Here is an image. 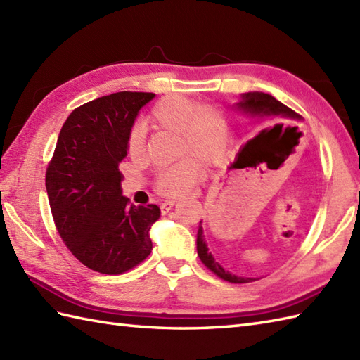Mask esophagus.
Listing matches in <instances>:
<instances>
[{
  "instance_id": "1",
  "label": "esophagus",
  "mask_w": 360,
  "mask_h": 360,
  "mask_svg": "<svg viewBox=\"0 0 360 360\" xmlns=\"http://www.w3.org/2000/svg\"><path fill=\"white\" fill-rule=\"evenodd\" d=\"M174 200H167V201H164L162 204H160V210H162V213H168L170 212L172 209H173V205H174Z\"/></svg>"
}]
</instances>
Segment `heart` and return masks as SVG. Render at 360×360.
Instances as JSON below:
<instances>
[{
	"mask_svg": "<svg viewBox=\"0 0 360 360\" xmlns=\"http://www.w3.org/2000/svg\"><path fill=\"white\" fill-rule=\"evenodd\" d=\"M151 120L156 125L178 131L181 150H188L204 160H215L227 142V122L223 114L210 106H200L193 98L170 94L160 98L151 110ZM128 155L139 158L143 153V131L134 127L128 134ZM202 176V167L196 159L186 156L159 168L156 188L159 193L176 196L186 193Z\"/></svg>",
	"mask_w": 360,
	"mask_h": 360,
	"instance_id": "1",
	"label": "heart"
}]
</instances>
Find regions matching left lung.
Segmentation results:
<instances>
[{"mask_svg": "<svg viewBox=\"0 0 360 360\" xmlns=\"http://www.w3.org/2000/svg\"><path fill=\"white\" fill-rule=\"evenodd\" d=\"M233 108L236 111H240L244 116L252 119V120H262V119H272L271 124L274 122L283 120L285 125L288 122H300L302 116L297 114L295 111H292L290 108H288L286 105H283L281 102H278L277 98L272 97L271 94L266 93H259V91H252V93H244L240 96V101L233 103ZM280 125L274 127L272 129H263L259 131L257 136L252 137L246 143L243 145L238 151V158L241 159H255L257 156L264 153V150L269 147V143L272 141V134L275 133ZM196 249H198V257L201 258V262L209 267V269L217 274L219 278H223L226 281L231 283H250L255 281L257 278L252 277H238L232 272L226 271L223 266L219 264V262H217V258L213 257L212 252L207 248V243H205V236H204V231H202V221L200 223V229H198V235H196Z\"/></svg>", "mask_w": 360, "mask_h": 360, "instance_id": "left-lung-1", "label": "left lung"}]
</instances>
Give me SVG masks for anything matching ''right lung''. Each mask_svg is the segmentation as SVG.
<instances>
[{
	"mask_svg": "<svg viewBox=\"0 0 360 360\" xmlns=\"http://www.w3.org/2000/svg\"><path fill=\"white\" fill-rule=\"evenodd\" d=\"M153 93H114L75 108L62 127L46 172V190L57 231L89 269L117 275L150 255L156 204H128L119 162L128 134Z\"/></svg>",
	"mask_w": 360,
	"mask_h": 360,
	"instance_id": "obj_1",
	"label": "right lung"
}]
</instances>
